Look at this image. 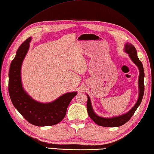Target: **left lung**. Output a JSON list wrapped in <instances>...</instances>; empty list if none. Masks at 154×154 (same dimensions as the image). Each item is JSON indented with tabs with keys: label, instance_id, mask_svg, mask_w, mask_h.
Wrapping results in <instances>:
<instances>
[{
	"label": "left lung",
	"instance_id": "1",
	"mask_svg": "<svg viewBox=\"0 0 154 154\" xmlns=\"http://www.w3.org/2000/svg\"><path fill=\"white\" fill-rule=\"evenodd\" d=\"M124 51L128 54L129 57L134 64L137 66L139 69V79H138V88H139V96L137 102L134 105V107L128 111L127 113L118 116H114L112 117H101L97 115L93 110L92 107V104L90 99L89 96L87 95V109L88 115L93 122L97 123L98 125L103 126V127H119L125 123H127L130 119L132 116L134 115L135 111H136L137 107L140 105L141 100L143 99V93H144V70L143 67L140 60L137 57V51L135 49V47L133 45L126 43L124 46Z\"/></svg>",
	"mask_w": 154,
	"mask_h": 154
}]
</instances>
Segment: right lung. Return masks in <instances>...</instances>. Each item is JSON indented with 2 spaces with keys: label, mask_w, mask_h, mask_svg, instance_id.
Returning a JSON list of instances; mask_svg holds the SVG:
<instances>
[{
  "label": "right lung",
  "mask_w": 154,
  "mask_h": 154,
  "mask_svg": "<svg viewBox=\"0 0 154 154\" xmlns=\"http://www.w3.org/2000/svg\"><path fill=\"white\" fill-rule=\"evenodd\" d=\"M32 37L21 44L11 63L8 73V93L14 107L27 122L36 126H51L59 123L77 92H69L49 103L35 100L24 89L21 81V66L29 49Z\"/></svg>",
  "instance_id": "1"
}]
</instances>
